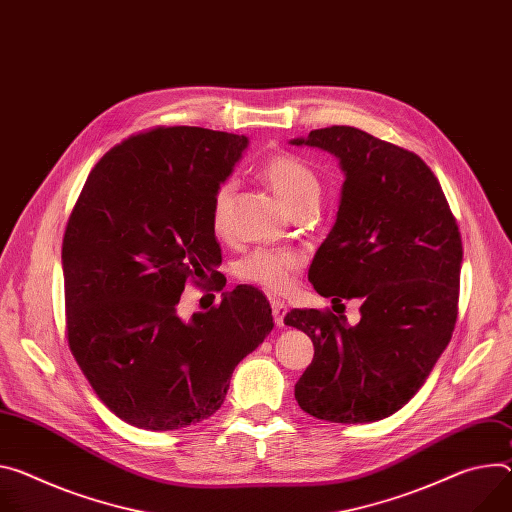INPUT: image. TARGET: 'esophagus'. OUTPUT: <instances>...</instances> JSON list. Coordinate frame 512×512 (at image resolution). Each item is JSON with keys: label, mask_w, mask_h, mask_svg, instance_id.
Returning a JSON list of instances; mask_svg holds the SVG:
<instances>
[{"label": "esophagus", "mask_w": 512, "mask_h": 512, "mask_svg": "<svg viewBox=\"0 0 512 512\" xmlns=\"http://www.w3.org/2000/svg\"><path fill=\"white\" fill-rule=\"evenodd\" d=\"M271 310H273V320H275L277 327H284V318H286V314H288V304L282 302V300L273 298V300H271Z\"/></svg>", "instance_id": "esophagus-1"}]
</instances>
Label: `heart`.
I'll use <instances>...</instances> for the list:
<instances>
[{"label":"heart","mask_w":512,"mask_h":512,"mask_svg":"<svg viewBox=\"0 0 512 512\" xmlns=\"http://www.w3.org/2000/svg\"><path fill=\"white\" fill-rule=\"evenodd\" d=\"M261 177L267 181L271 192L292 214L316 208L322 185L310 165L296 155H275L261 167ZM235 181L226 179L216 185L210 198V224L216 232L228 226ZM302 259L294 251L284 249H255L237 263L241 280L255 284L267 292H284L290 288L294 273L300 269Z\"/></svg>","instance_id":"heart-1"}]
</instances>
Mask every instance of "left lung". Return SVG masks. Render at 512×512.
Wrapping results in <instances>:
<instances>
[{"label": "left lung", "mask_w": 512, "mask_h": 512, "mask_svg": "<svg viewBox=\"0 0 512 512\" xmlns=\"http://www.w3.org/2000/svg\"><path fill=\"white\" fill-rule=\"evenodd\" d=\"M290 145L331 153L345 173L337 220L308 280L333 302L361 300L357 324L343 312L286 314L314 345L294 394L322 421H382L425 384L451 341L463 259L457 222L439 179L410 151L353 126L312 130Z\"/></svg>", "instance_id": "8db88e82"}]
</instances>
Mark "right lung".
<instances>
[{
  "mask_svg": "<svg viewBox=\"0 0 512 512\" xmlns=\"http://www.w3.org/2000/svg\"><path fill=\"white\" fill-rule=\"evenodd\" d=\"M249 138L198 126L130 136L91 169L63 239L69 347L91 388L132 427L212 416L232 371L273 329L253 286L181 318L185 282L214 277L210 198Z\"/></svg>",
  "mask_w": 512,
  "mask_h": 512,
  "instance_id": "add662e5",
  "label": "right lung"
}]
</instances>
